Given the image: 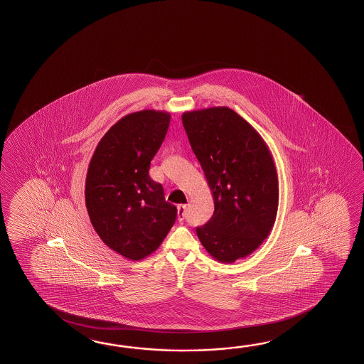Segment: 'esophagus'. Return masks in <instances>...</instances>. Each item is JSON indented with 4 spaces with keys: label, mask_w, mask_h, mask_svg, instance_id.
<instances>
[{
    "label": "esophagus",
    "mask_w": 364,
    "mask_h": 364,
    "mask_svg": "<svg viewBox=\"0 0 364 364\" xmlns=\"http://www.w3.org/2000/svg\"><path fill=\"white\" fill-rule=\"evenodd\" d=\"M177 212H178L179 221H183V218H185L186 215V205H183V204H179L178 207H177Z\"/></svg>",
    "instance_id": "34e87169"
}]
</instances>
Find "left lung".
<instances>
[{"instance_id": "8db88e82", "label": "left lung", "mask_w": 364, "mask_h": 364, "mask_svg": "<svg viewBox=\"0 0 364 364\" xmlns=\"http://www.w3.org/2000/svg\"><path fill=\"white\" fill-rule=\"evenodd\" d=\"M188 141L215 201L196 228L201 245L221 263L252 254L268 237L279 208V178L259 132L228 107L182 114Z\"/></svg>"}]
</instances>
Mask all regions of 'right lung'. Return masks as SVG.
Masks as SVG:
<instances>
[{
    "mask_svg": "<svg viewBox=\"0 0 364 364\" xmlns=\"http://www.w3.org/2000/svg\"><path fill=\"white\" fill-rule=\"evenodd\" d=\"M171 124L161 110L121 118L101 138L85 178V207L101 240L130 260L151 255L177 218L163 186L151 179V161Z\"/></svg>",
    "mask_w": 364,
    "mask_h": 364,
    "instance_id": "1",
    "label": "right lung"
}]
</instances>
